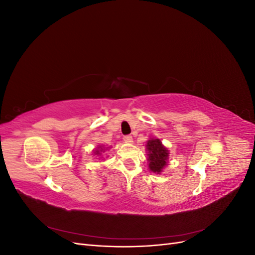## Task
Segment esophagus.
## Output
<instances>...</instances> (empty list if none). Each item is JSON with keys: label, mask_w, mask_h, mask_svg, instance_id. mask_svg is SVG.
<instances>
[{"label": "esophagus", "mask_w": 255, "mask_h": 255, "mask_svg": "<svg viewBox=\"0 0 255 255\" xmlns=\"http://www.w3.org/2000/svg\"><path fill=\"white\" fill-rule=\"evenodd\" d=\"M123 140H125V142H127V143H132L133 142V137L130 135L125 136V137H123Z\"/></svg>", "instance_id": "34e87169"}]
</instances>
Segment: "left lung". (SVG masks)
Returning a JSON list of instances; mask_svg holds the SVG:
<instances>
[{"mask_svg":"<svg viewBox=\"0 0 255 255\" xmlns=\"http://www.w3.org/2000/svg\"><path fill=\"white\" fill-rule=\"evenodd\" d=\"M145 151L148 155L150 171L160 174L169 163V150L159 138L150 137L145 141Z\"/></svg>","mask_w":255,"mask_h":255,"instance_id":"8db88e82","label":"left lung"}]
</instances>
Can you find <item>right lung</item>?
<instances>
[{
    "mask_svg": "<svg viewBox=\"0 0 255 255\" xmlns=\"http://www.w3.org/2000/svg\"><path fill=\"white\" fill-rule=\"evenodd\" d=\"M110 148H111V145H110V146L103 145V144L97 145V148L94 149V156H98L99 158H102V157H103V153H104L105 151L109 150Z\"/></svg>",
    "mask_w": 255,
    "mask_h": 255,
    "instance_id": "add662e5",
    "label": "right lung"
}]
</instances>
